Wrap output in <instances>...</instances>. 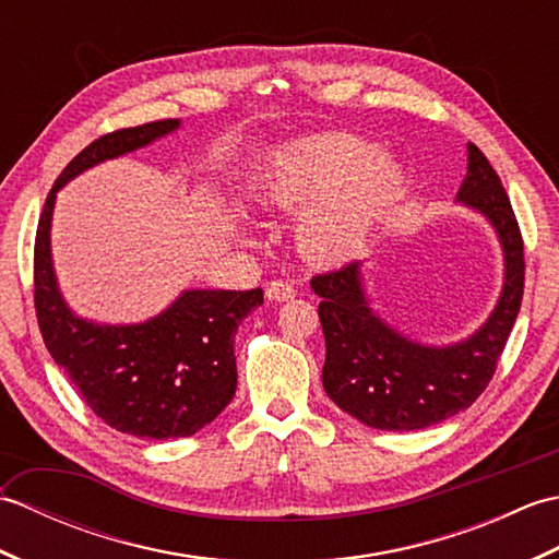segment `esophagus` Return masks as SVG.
Returning a JSON list of instances; mask_svg holds the SVG:
<instances>
[{"instance_id": "obj_1", "label": "esophagus", "mask_w": 559, "mask_h": 559, "mask_svg": "<svg viewBox=\"0 0 559 559\" xmlns=\"http://www.w3.org/2000/svg\"><path fill=\"white\" fill-rule=\"evenodd\" d=\"M295 295H298V290H295L288 281H271L266 286V298L271 302H288Z\"/></svg>"}]
</instances>
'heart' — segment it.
Masks as SVG:
<instances>
[{"mask_svg":"<svg viewBox=\"0 0 559 559\" xmlns=\"http://www.w3.org/2000/svg\"><path fill=\"white\" fill-rule=\"evenodd\" d=\"M362 136L326 132L273 148L257 175L261 204L302 211L298 245L319 264L358 257L403 194V168Z\"/></svg>","mask_w":559,"mask_h":559,"instance_id":"1","label":"heart"}]
</instances>
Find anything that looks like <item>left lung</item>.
<instances>
[{"label": "left lung", "instance_id": "left-lung-1", "mask_svg": "<svg viewBox=\"0 0 559 559\" xmlns=\"http://www.w3.org/2000/svg\"><path fill=\"white\" fill-rule=\"evenodd\" d=\"M456 204L492 225L504 257L495 310L463 341L430 346L386 324L370 307L362 261L312 278V290L322 298L324 391L341 411L374 430H423L466 411L492 379L516 322L524 298V240L500 177L473 144Z\"/></svg>", "mask_w": 559, "mask_h": 559}]
</instances>
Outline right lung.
Listing matches in <instances>:
<instances>
[{"label": "right lung", "mask_w": 559, "mask_h": 559, "mask_svg": "<svg viewBox=\"0 0 559 559\" xmlns=\"http://www.w3.org/2000/svg\"><path fill=\"white\" fill-rule=\"evenodd\" d=\"M160 120L105 134L71 160L45 199L35 233V314L55 362L103 423L139 439L199 432L235 396V331L264 302V290H182L139 324H98L71 312L52 264L57 192L96 165L144 148L180 129Z\"/></svg>", "instance_id": "1"}]
</instances>
